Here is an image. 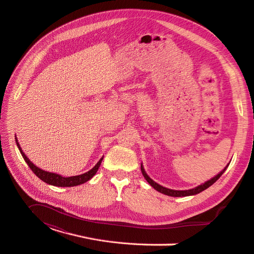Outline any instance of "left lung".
Instances as JSON below:
<instances>
[{
    "label": "left lung",
    "instance_id": "8db88e82",
    "mask_svg": "<svg viewBox=\"0 0 254 254\" xmlns=\"http://www.w3.org/2000/svg\"><path fill=\"white\" fill-rule=\"evenodd\" d=\"M228 166H229V164H228V165L224 168V170H222L218 175L213 177V178H212L211 180L204 182L203 184H201V186H198V187L195 188V189L187 190H175L166 189V188H164V187H162V186H160V184L156 183L152 179L149 178V176H148L147 174H146V172H145V170H144V167H143L142 164H141V172H142V174H143V176H144V178L146 179V181H147L153 189L157 190L158 191H160V193H162V194L167 195V196H172V197H186V196H191V195L199 194V193H200V191L206 190L207 188H210V187L212 186V184H214L215 182H216V181L220 178V176L225 173V171L227 170Z\"/></svg>",
    "mask_w": 254,
    "mask_h": 254
}]
</instances>
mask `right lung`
<instances>
[{"instance_id":"right-lung-1","label":"right lung","mask_w":254,"mask_h":254,"mask_svg":"<svg viewBox=\"0 0 254 254\" xmlns=\"http://www.w3.org/2000/svg\"><path fill=\"white\" fill-rule=\"evenodd\" d=\"M16 143H17V146H18V148L21 152L23 159L25 160V162L27 163V165L29 166L30 170L34 172V174L38 177V178H40L45 183L51 184V186H54V187H64V188L65 187H76V186H79V184L87 182L88 180H90L92 177H93L96 174V172L98 171V168H99V166H101V163L103 161V158H102L96 163V165L87 173L78 175V176H73V177H64V176L55 174V173L45 172V171L41 170V168L36 166L34 163H32V161H30L25 156V153L22 151V148H21L20 144L18 143L17 137H16Z\"/></svg>"}]
</instances>
